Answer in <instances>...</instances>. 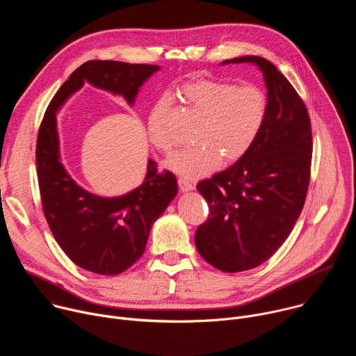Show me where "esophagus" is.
<instances>
[{
	"label": "esophagus",
	"mask_w": 356,
	"mask_h": 356,
	"mask_svg": "<svg viewBox=\"0 0 356 356\" xmlns=\"http://www.w3.org/2000/svg\"><path fill=\"white\" fill-rule=\"evenodd\" d=\"M179 187H180V191L183 193H187V191H191L194 190V183H191L190 180L187 179H179Z\"/></svg>",
	"instance_id": "1"
}]
</instances>
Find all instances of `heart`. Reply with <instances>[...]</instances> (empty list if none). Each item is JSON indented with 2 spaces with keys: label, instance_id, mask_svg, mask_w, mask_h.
Returning a JSON list of instances; mask_svg holds the SVG:
<instances>
[{
  "label": "heart",
  "instance_id": "1",
  "mask_svg": "<svg viewBox=\"0 0 356 356\" xmlns=\"http://www.w3.org/2000/svg\"><path fill=\"white\" fill-rule=\"evenodd\" d=\"M191 108L202 117L195 134L198 145L175 154L166 166L187 179L213 172L221 162L234 163L248 154L258 139L268 115V95L255 84L198 79L181 87ZM168 103L159 101L147 120L150 142L169 154L173 139L166 131Z\"/></svg>",
  "mask_w": 356,
  "mask_h": 356
}]
</instances>
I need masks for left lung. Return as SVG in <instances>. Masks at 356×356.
Segmentation results:
<instances>
[{"label":"left lung","instance_id":"8db88e82","mask_svg":"<svg viewBox=\"0 0 356 356\" xmlns=\"http://www.w3.org/2000/svg\"><path fill=\"white\" fill-rule=\"evenodd\" d=\"M231 63H250L262 72L268 115L245 156L197 184L210 217L197 228L195 248L227 273L262 265L287 239L306 201L313 149L307 108L276 66L259 56L221 65Z\"/></svg>","mask_w":356,"mask_h":356}]
</instances>
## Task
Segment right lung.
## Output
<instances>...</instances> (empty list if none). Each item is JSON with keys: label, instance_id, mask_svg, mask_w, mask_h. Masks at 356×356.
Listing matches in <instances>:
<instances>
[{"label": "right lung", "instance_id": "1", "mask_svg": "<svg viewBox=\"0 0 356 356\" xmlns=\"http://www.w3.org/2000/svg\"><path fill=\"white\" fill-rule=\"evenodd\" d=\"M159 69L86 62L55 94L39 128L36 169L46 221L72 262L97 275H120L142 257L152 225L177 194V180L170 172L158 173L156 163L147 159L145 179L136 188L118 197L87 191L62 163L56 113L84 83L122 97L132 107L140 87Z\"/></svg>", "mask_w": 356, "mask_h": 356}]
</instances>
